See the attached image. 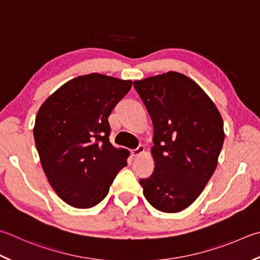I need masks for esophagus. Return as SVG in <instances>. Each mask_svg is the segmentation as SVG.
Listing matches in <instances>:
<instances>
[{"label":"esophagus","instance_id":"1","mask_svg":"<svg viewBox=\"0 0 260 260\" xmlns=\"http://www.w3.org/2000/svg\"><path fill=\"white\" fill-rule=\"evenodd\" d=\"M144 150H145L144 145L140 144L138 148L134 149V150H132V155H133V157H139L140 154H142L144 152Z\"/></svg>","mask_w":260,"mask_h":260}]
</instances>
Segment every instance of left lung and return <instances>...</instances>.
I'll return each mask as SVG.
<instances>
[{"label": "left lung", "instance_id": "8db88e82", "mask_svg": "<svg viewBox=\"0 0 260 260\" xmlns=\"http://www.w3.org/2000/svg\"><path fill=\"white\" fill-rule=\"evenodd\" d=\"M133 84L153 124L154 171L140 179L143 194L153 208L178 212L196 201L215 172L223 119L204 89L183 74Z\"/></svg>", "mask_w": 260, "mask_h": 260}]
</instances>
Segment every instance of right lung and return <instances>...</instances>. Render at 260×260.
I'll use <instances>...</instances> for the list:
<instances>
[{"label": "right lung", "mask_w": 260, "mask_h": 260, "mask_svg": "<svg viewBox=\"0 0 260 260\" xmlns=\"http://www.w3.org/2000/svg\"><path fill=\"white\" fill-rule=\"evenodd\" d=\"M132 81L79 76L50 95L37 112L34 139L50 185L66 204L91 208L109 192L128 151L110 143L108 117Z\"/></svg>", "instance_id": "1"}]
</instances>
